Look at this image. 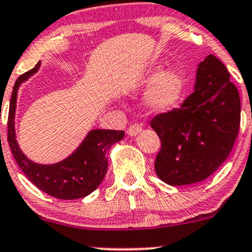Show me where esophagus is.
<instances>
[{"mask_svg": "<svg viewBox=\"0 0 252 252\" xmlns=\"http://www.w3.org/2000/svg\"><path fill=\"white\" fill-rule=\"evenodd\" d=\"M141 131H142V126H141L140 124H132L130 128H129L128 130H126V132H128L129 136H131V137H134V136H136V135H139Z\"/></svg>", "mask_w": 252, "mask_h": 252, "instance_id": "1", "label": "esophagus"}]
</instances>
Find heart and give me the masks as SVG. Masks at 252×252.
Wrapping results in <instances>:
<instances>
[{
  "instance_id": "b5f03b06",
  "label": "heart",
  "mask_w": 252,
  "mask_h": 252,
  "mask_svg": "<svg viewBox=\"0 0 252 252\" xmlns=\"http://www.w3.org/2000/svg\"><path fill=\"white\" fill-rule=\"evenodd\" d=\"M143 82L149 85L145 93L146 106L158 113L175 109L185 92V77L176 68L162 70V65H154L146 71Z\"/></svg>"
}]
</instances>
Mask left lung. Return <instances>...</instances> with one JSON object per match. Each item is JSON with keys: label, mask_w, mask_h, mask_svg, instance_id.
I'll return each mask as SVG.
<instances>
[{"label": "left lung", "mask_w": 252, "mask_h": 252, "mask_svg": "<svg viewBox=\"0 0 252 252\" xmlns=\"http://www.w3.org/2000/svg\"><path fill=\"white\" fill-rule=\"evenodd\" d=\"M193 90L179 109L151 122L161 140L156 172L172 187L198 183L214 173L239 130V93L220 60L208 55L197 65Z\"/></svg>", "instance_id": "1"}]
</instances>
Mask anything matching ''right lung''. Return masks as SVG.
I'll return each mask as SVG.
<instances>
[{"label":"right lung","mask_w":252,"mask_h":252,"mask_svg":"<svg viewBox=\"0 0 252 252\" xmlns=\"http://www.w3.org/2000/svg\"><path fill=\"white\" fill-rule=\"evenodd\" d=\"M40 62L18 77L13 87L8 116V142L15 161L38 189L61 200H76L93 192L103 182L107 171V152L124 137L123 130L92 129L75 151L55 164L32 161L19 147L15 132V111L20 86L34 75Z\"/></svg>","instance_id":"1"}]
</instances>
